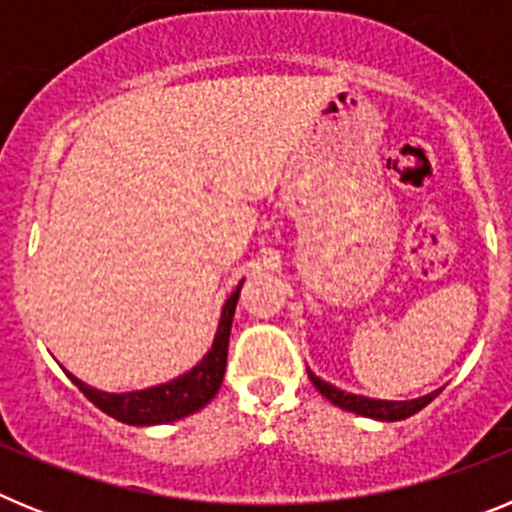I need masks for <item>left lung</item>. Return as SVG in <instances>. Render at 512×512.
Instances as JSON below:
<instances>
[{
  "mask_svg": "<svg viewBox=\"0 0 512 512\" xmlns=\"http://www.w3.org/2000/svg\"><path fill=\"white\" fill-rule=\"evenodd\" d=\"M307 377H310V382L315 384V390L320 392L323 397H328L333 405H338V408L348 410V413H356V415H364V418H374V420H405L410 418V415H415L418 410H423L428 402L433 400V397L438 395L441 390L431 392V395H423L418 397V400H372V397H361V395H351V392H343L338 390V387H333L330 382H323L320 377H315V374L307 369Z\"/></svg>",
  "mask_w": 512,
  "mask_h": 512,
  "instance_id": "obj_1",
  "label": "left lung"
}]
</instances>
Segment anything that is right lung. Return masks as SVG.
Listing matches in <instances>:
<instances>
[{
  "label": "right lung",
  "instance_id": "right-lung-1",
  "mask_svg": "<svg viewBox=\"0 0 512 512\" xmlns=\"http://www.w3.org/2000/svg\"><path fill=\"white\" fill-rule=\"evenodd\" d=\"M243 282L235 287L233 295L225 300L223 315H220V325H217L215 341L212 348L205 354L200 364L189 369L182 377L171 379L166 384H156L148 390L138 392H112L94 390L74 374L66 372V377L79 387L89 402H94L102 413L112 415L120 423L128 425H161V423H174L179 418L197 413L217 395L220 384L225 377V364H228V338H230V325H233L235 305H238V295H241Z\"/></svg>",
  "mask_w": 512,
  "mask_h": 512
}]
</instances>
